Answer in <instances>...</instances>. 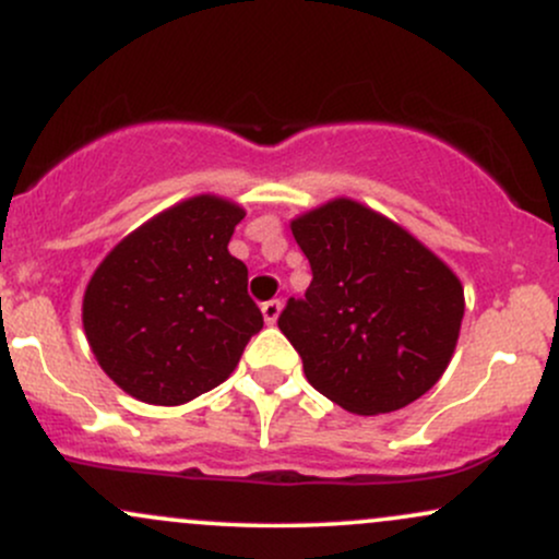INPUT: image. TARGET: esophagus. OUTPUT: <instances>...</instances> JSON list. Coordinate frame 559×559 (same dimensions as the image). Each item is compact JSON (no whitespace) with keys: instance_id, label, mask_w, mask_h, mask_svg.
Instances as JSON below:
<instances>
[{"instance_id":"obj_1","label":"esophagus","mask_w":559,"mask_h":559,"mask_svg":"<svg viewBox=\"0 0 559 559\" xmlns=\"http://www.w3.org/2000/svg\"><path fill=\"white\" fill-rule=\"evenodd\" d=\"M278 316H281V301L278 299H271V301H265V305H262V318H265L267 325H273L275 320H278Z\"/></svg>"}]
</instances>
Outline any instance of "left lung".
I'll return each mask as SVG.
<instances>
[{
    "instance_id": "obj_1",
    "label": "left lung",
    "mask_w": 559,
    "mask_h": 559,
    "mask_svg": "<svg viewBox=\"0 0 559 559\" xmlns=\"http://www.w3.org/2000/svg\"><path fill=\"white\" fill-rule=\"evenodd\" d=\"M310 260L305 299L278 329L307 381L355 415L407 407L439 381L457 346L463 284L428 247L352 199L292 221Z\"/></svg>"
}]
</instances>
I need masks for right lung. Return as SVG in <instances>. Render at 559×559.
<instances>
[{
	"mask_svg": "<svg viewBox=\"0 0 559 559\" xmlns=\"http://www.w3.org/2000/svg\"><path fill=\"white\" fill-rule=\"evenodd\" d=\"M243 210L199 194L128 234L83 294L96 362L146 404L191 402L234 373L262 312L228 252Z\"/></svg>",
	"mask_w": 559,
	"mask_h": 559,
	"instance_id": "1",
	"label": "right lung"
}]
</instances>
